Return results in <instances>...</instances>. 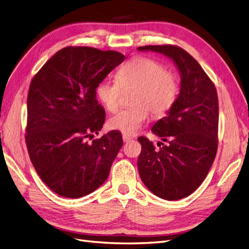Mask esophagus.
I'll return each mask as SVG.
<instances>
[{"mask_svg": "<svg viewBox=\"0 0 249 249\" xmlns=\"http://www.w3.org/2000/svg\"><path fill=\"white\" fill-rule=\"evenodd\" d=\"M123 139H124V142H129V141H131L133 138L130 137V136H126V135H124Z\"/></svg>", "mask_w": 249, "mask_h": 249, "instance_id": "esophagus-1", "label": "esophagus"}]
</instances>
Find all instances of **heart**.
<instances>
[{
	"label": "heart",
	"instance_id": "heart-1",
	"mask_svg": "<svg viewBox=\"0 0 249 249\" xmlns=\"http://www.w3.org/2000/svg\"><path fill=\"white\" fill-rule=\"evenodd\" d=\"M136 87L132 108L118 111L109 119V127L126 136L137 134L148 117L164 116L176 104L179 92L177 74L167 71L161 62L145 57H136L117 71L116 80L103 79L95 92L108 111L118 108L123 88Z\"/></svg>",
	"mask_w": 249,
	"mask_h": 249
}]
</instances>
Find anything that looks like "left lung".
Masks as SVG:
<instances>
[{
  "label": "left lung",
  "mask_w": 249,
  "mask_h": 249,
  "mask_svg": "<svg viewBox=\"0 0 249 249\" xmlns=\"http://www.w3.org/2000/svg\"><path fill=\"white\" fill-rule=\"evenodd\" d=\"M137 50L169 58L180 77L176 104L152 129L168 144L159 142L156 149L147 138H138L142 147L137 162L139 175L157 196L182 199L200 186L215 159L219 118L216 88L199 63L183 49L146 46Z\"/></svg>",
  "instance_id": "8db88e82"
}]
</instances>
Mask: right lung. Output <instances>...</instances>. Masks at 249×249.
<instances>
[{
    "mask_svg": "<svg viewBox=\"0 0 249 249\" xmlns=\"http://www.w3.org/2000/svg\"><path fill=\"white\" fill-rule=\"evenodd\" d=\"M124 60L115 51L64 48L30 84L29 156L44 184L61 196L79 198L102 186L124 144L118 131L87 141L99 134L105 123L96 85Z\"/></svg>",
    "mask_w": 249,
    "mask_h": 249,
    "instance_id": "1",
    "label": "right lung"
}]
</instances>
